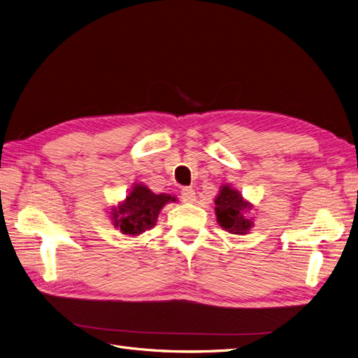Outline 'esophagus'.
<instances>
[{"instance_id": "34e87169", "label": "esophagus", "mask_w": 358, "mask_h": 358, "mask_svg": "<svg viewBox=\"0 0 358 358\" xmlns=\"http://www.w3.org/2000/svg\"><path fill=\"white\" fill-rule=\"evenodd\" d=\"M181 199L186 203H193L196 201V192L192 187H184L181 190Z\"/></svg>"}]
</instances>
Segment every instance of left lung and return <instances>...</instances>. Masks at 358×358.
<instances>
[{
  "label": "left lung",
  "mask_w": 358,
  "mask_h": 358,
  "mask_svg": "<svg viewBox=\"0 0 358 358\" xmlns=\"http://www.w3.org/2000/svg\"><path fill=\"white\" fill-rule=\"evenodd\" d=\"M252 209V203L243 199L239 190L224 184L220 187V193L215 197V215L217 222L226 231L231 234H246L254 227L252 218L246 213Z\"/></svg>",
  "instance_id": "left-lung-1"
}]
</instances>
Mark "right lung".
<instances>
[{"label": "right lung", "instance_id": "obj_1", "mask_svg": "<svg viewBox=\"0 0 358 358\" xmlns=\"http://www.w3.org/2000/svg\"><path fill=\"white\" fill-rule=\"evenodd\" d=\"M174 196L166 193H153L148 186L137 182L132 186L125 201L119 202L110 210L113 226L125 236H140L153 229L159 213L168 202H176Z\"/></svg>", "mask_w": 358, "mask_h": 358}]
</instances>
